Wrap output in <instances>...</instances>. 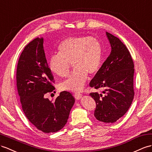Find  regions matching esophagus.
<instances>
[{
  "label": "esophagus",
  "instance_id": "obj_1",
  "mask_svg": "<svg viewBox=\"0 0 152 152\" xmlns=\"http://www.w3.org/2000/svg\"><path fill=\"white\" fill-rule=\"evenodd\" d=\"M74 97H75V98L76 99H80L81 98V97H82V94H80V93H75V94H74Z\"/></svg>",
  "mask_w": 152,
  "mask_h": 152
}]
</instances>
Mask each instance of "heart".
Segmentation results:
<instances>
[{
    "label": "heart",
    "instance_id": "obj_1",
    "mask_svg": "<svg viewBox=\"0 0 152 152\" xmlns=\"http://www.w3.org/2000/svg\"><path fill=\"white\" fill-rule=\"evenodd\" d=\"M58 53L51 55L48 67L55 75L66 78L69 73V63L73 62L74 72L61 84L64 90L79 91L83 89L90 75L101 67L102 57V44L93 37H71L58 44Z\"/></svg>",
    "mask_w": 152,
    "mask_h": 152
}]
</instances>
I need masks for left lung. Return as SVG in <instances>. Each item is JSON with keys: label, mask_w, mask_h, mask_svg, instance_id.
I'll return each instance as SVG.
<instances>
[{"label": "left lung", "mask_w": 152, "mask_h": 152, "mask_svg": "<svg viewBox=\"0 0 152 152\" xmlns=\"http://www.w3.org/2000/svg\"><path fill=\"white\" fill-rule=\"evenodd\" d=\"M112 50L90 83L95 89L90 95L96 102L94 116L98 121L113 123L127 112L134 97V64L130 53L119 39L106 32Z\"/></svg>", "instance_id": "8db88e82"}]
</instances>
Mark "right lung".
<instances>
[{
  "instance_id": "1",
  "label": "right lung",
  "mask_w": 152,
  "mask_h": 152,
  "mask_svg": "<svg viewBox=\"0 0 152 152\" xmlns=\"http://www.w3.org/2000/svg\"><path fill=\"white\" fill-rule=\"evenodd\" d=\"M43 38H36L25 46L18 61L17 87L27 119L44 133L57 132L67 123L75 99L64 91L55 101L46 94L55 90L43 47Z\"/></svg>"
}]
</instances>
